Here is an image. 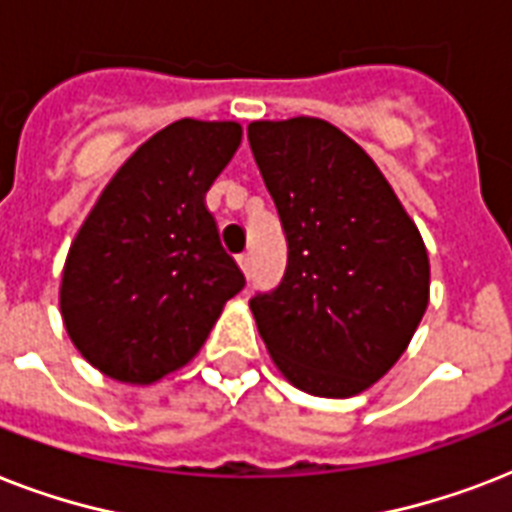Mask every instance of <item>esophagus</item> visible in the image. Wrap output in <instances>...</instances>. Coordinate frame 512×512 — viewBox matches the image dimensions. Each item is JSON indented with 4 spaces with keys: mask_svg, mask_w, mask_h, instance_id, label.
Listing matches in <instances>:
<instances>
[{
    "mask_svg": "<svg viewBox=\"0 0 512 512\" xmlns=\"http://www.w3.org/2000/svg\"><path fill=\"white\" fill-rule=\"evenodd\" d=\"M239 265H241V271L249 276V273H252V255H249V252L247 255H239Z\"/></svg>",
    "mask_w": 512,
    "mask_h": 512,
    "instance_id": "esophagus-1",
    "label": "esophagus"
}]
</instances>
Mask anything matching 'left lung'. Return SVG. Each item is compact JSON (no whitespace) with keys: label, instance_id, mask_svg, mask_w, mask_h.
Returning <instances> with one entry per match:
<instances>
[{"label":"left lung","instance_id":"obj_1","mask_svg":"<svg viewBox=\"0 0 512 512\" xmlns=\"http://www.w3.org/2000/svg\"><path fill=\"white\" fill-rule=\"evenodd\" d=\"M247 138L287 239L281 281L249 300L260 337L300 390L356 396L396 364L428 308L420 231L329 122H252Z\"/></svg>","mask_w":512,"mask_h":512}]
</instances>
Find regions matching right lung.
<instances>
[{"label": "right lung", "mask_w": 512, "mask_h": 512, "mask_svg": "<svg viewBox=\"0 0 512 512\" xmlns=\"http://www.w3.org/2000/svg\"><path fill=\"white\" fill-rule=\"evenodd\" d=\"M241 143L236 122L164 127L124 162L76 233L60 313L95 369L154 382L188 364L247 279L220 244L207 191Z\"/></svg>", "instance_id": "obj_1"}]
</instances>
